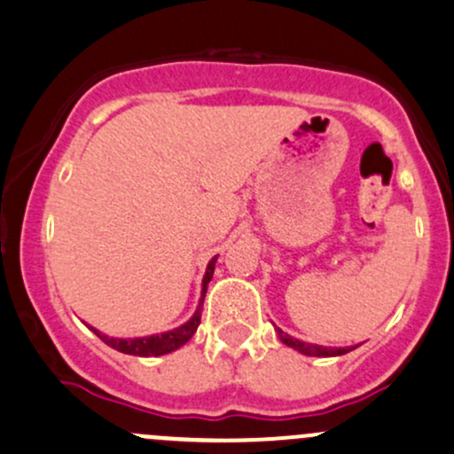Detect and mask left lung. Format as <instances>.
<instances>
[{
    "mask_svg": "<svg viewBox=\"0 0 454 454\" xmlns=\"http://www.w3.org/2000/svg\"><path fill=\"white\" fill-rule=\"evenodd\" d=\"M277 333H279L281 342L292 346V348L301 350V353L311 355V357H335V355H344V353H348V350H353V348H326V346H318V344H305V342H301V340L290 338V335L284 333L281 329H277Z\"/></svg>",
    "mask_w": 454,
    "mask_h": 454,
    "instance_id": "obj_1",
    "label": "left lung"
}]
</instances>
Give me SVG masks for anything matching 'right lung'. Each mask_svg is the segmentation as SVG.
Returning <instances> with one entry per match:
<instances>
[{"label": "right lung", "mask_w": 454, "mask_h": 454, "mask_svg": "<svg viewBox=\"0 0 454 454\" xmlns=\"http://www.w3.org/2000/svg\"><path fill=\"white\" fill-rule=\"evenodd\" d=\"M214 266H216V257H212V262H209V264H207L206 279H203V299H206V287H207L209 279H212V275H214ZM203 299H201V303H199L197 314H194L192 318H190L186 325L177 326V329L168 331V333L151 335V338L116 340V338H108V335L99 333V331H95V329H92V331H95V333L99 335V338L104 340L106 344L112 346V348L121 350V353H125V355H138V357H158V355H167V353H170V350L179 348V346H184V344L188 342L190 338H192L194 331H197L199 323H201Z\"/></svg>", "instance_id": "add662e5"}]
</instances>
